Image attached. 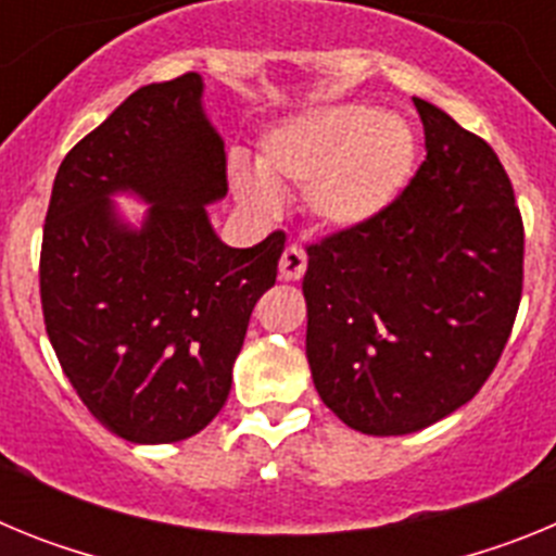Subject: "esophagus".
Segmentation results:
<instances>
[{"label": "esophagus", "mask_w": 556, "mask_h": 556, "mask_svg": "<svg viewBox=\"0 0 556 556\" xmlns=\"http://www.w3.org/2000/svg\"><path fill=\"white\" fill-rule=\"evenodd\" d=\"M278 273H281L283 281H301L303 273H306V253L298 244H289L281 255Z\"/></svg>", "instance_id": "1"}]
</instances>
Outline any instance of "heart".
Instances as JSON below:
<instances>
[{
	"label": "heart",
	"mask_w": 556,
	"mask_h": 556,
	"mask_svg": "<svg viewBox=\"0 0 556 556\" xmlns=\"http://www.w3.org/2000/svg\"><path fill=\"white\" fill-rule=\"evenodd\" d=\"M258 169L233 159L236 200L253 214L278 208L275 189L306 186L303 205L326 228L348 230L381 217L406 189L415 139L404 119L367 105H331L269 127L258 141Z\"/></svg>",
	"instance_id": "b5f03b06"
}]
</instances>
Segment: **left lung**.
<instances>
[{
	"instance_id": "1",
	"label": "left lung",
	"mask_w": 556,
	"mask_h": 556,
	"mask_svg": "<svg viewBox=\"0 0 556 556\" xmlns=\"http://www.w3.org/2000/svg\"><path fill=\"white\" fill-rule=\"evenodd\" d=\"M415 102L426 161L370 223L308 248L306 358L323 404L372 437L465 406L507 345L523 287V223L488 141Z\"/></svg>"
}]
</instances>
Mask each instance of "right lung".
Segmentation results:
<instances>
[{"label": "right lung", "instance_id": "right-lung-1", "mask_svg": "<svg viewBox=\"0 0 556 556\" xmlns=\"http://www.w3.org/2000/svg\"><path fill=\"white\" fill-rule=\"evenodd\" d=\"M189 72L132 91L72 147L41 244L49 342L88 412L139 445L198 434L228 401L255 301L287 236L228 248L208 205L228 194L225 141ZM148 205L130 224L113 197Z\"/></svg>", "mask_w": 556, "mask_h": 556}]
</instances>
